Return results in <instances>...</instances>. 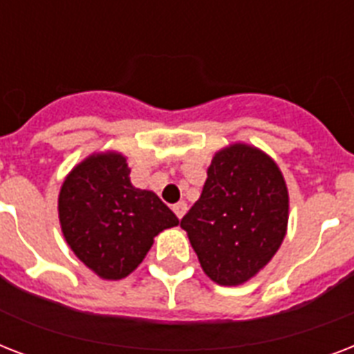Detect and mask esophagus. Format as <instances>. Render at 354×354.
Here are the masks:
<instances>
[{
	"label": "esophagus",
	"mask_w": 354,
	"mask_h": 354,
	"mask_svg": "<svg viewBox=\"0 0 354 354\" xmlns=\"http://www.w3.org/2000/svg\"><path fill=\"white\" fill-rule=\"evenodd\" d=\"M172 211L176 213L178 218H182V216L187 213V204H185V202H178V204L172 205Z\"/></svg>",
	"instance_id": "1"
}]
</instances>
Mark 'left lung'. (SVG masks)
<instances>
[{"instance_id":"1","label":"left lung","mask_w":354,"mask_h":354,"mask_svg":"<svg viewBox=\"0 0 354 354\" xmlns=\"http://www.w3.org/2000/svg\"><path fill=\"white\" fill-rule=\"evenodd\" d=\"M288 191L274 161L248 145H232L211 160L200 198L183 216L202 268L218 285L257 274L285 239Z\"/></svg>"}]
</instances>
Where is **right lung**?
<instances>
[{"instance_id":"add662e5","label":"right lung","mask_w":354,"mask_h":354,"mask_svg":"<svg viewBox=\"0 0 354 354\" xmlns=\"http://www.w3.org/2000/svg\"><path fill=\"white\" fill-rule=\"evenodd\" d=\"M121 154L90 156L71 171L58 196L69 248L102 279H122L139 266L178 216L154 193L130 183Z\"/></svg>"}]
</instances>
